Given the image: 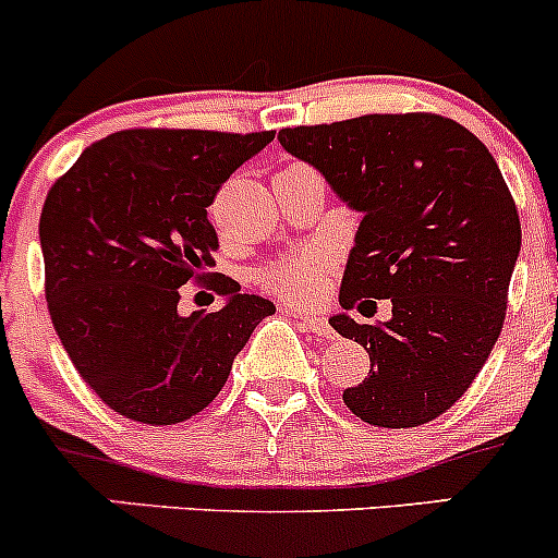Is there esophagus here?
I'll return each instance as SVG.
<instances>
[{"label":"esophagus","mask_w":558,"mask_h":558,"mask_svg":"<svg viewBox=\"0 0 558 558\" xmlns=\"http://www.w3.org/2000/svg\"><path fill=\"white\" fill-rule=\"evenodd\" d=\"M298 317H301L303 325H306V330L317 332V336H322V338H332V327H330V322H327L325 317H322V314L303 312V314H298Z\"/></svg>","instance_id":"1"}]
</instances>
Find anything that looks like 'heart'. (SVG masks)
<instances>
[{
    "instance_id": "obj_1",
    "label": "heart",
    "mask_w": 558,
    "mask_h": 558,
    "mask_svg": "<svg viewBox=\"0 0 558 558\" xmlns=\"http://www.w3.org/2000/svg\"><path fill=\"white\" fill-rule=\"evenodd\" d=\"M330 271V255L325 250H301L266 271V284L290 303L317 301Z\"/></svg>"
}]
</instances>
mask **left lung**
Here are the masks:
<instances>
[{
    "instance_id": "obj_1",
    "label": "left lung",
    "mask_w": 558,
    "mask_h": 558,
    "mask_svg": "<svg viewBox=\"0 0 558 558\" xmlns=\"http://www.w3.org/2000/svg\"><path fill=\"white\" fill-rule=\"evenodd\" d=\"M279 142L363 215L330 325L363 343L371 371L343 403L376 427L433 422L478 376L508 308L521 222L497 160L427 112L281 129ZM381 296L393 301L387 323L348 314L363 300L369 316Z\"/></svg>"
}]
</instances>
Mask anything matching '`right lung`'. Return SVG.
<instances>
[{
	"label": "right lung",
	"mask_w": 558,
	"mask_h": 558,
	"mask_svg": "<svg viewBox=\"0 0 558 558\" xmlns=\"http://www.w3.org/2000/svg\"><path fill=\"white\" fill-rule=\"evenodd\" d=\"M274 131L109 134L50 187L39 217L50 319L80 376L120 416L177 424L226 387L271 301L220 281L217 312L180 314V287L215 266L206 206Z\"/></svg>",
	"instance_id": "right-lung-1"
}]
</instances>
